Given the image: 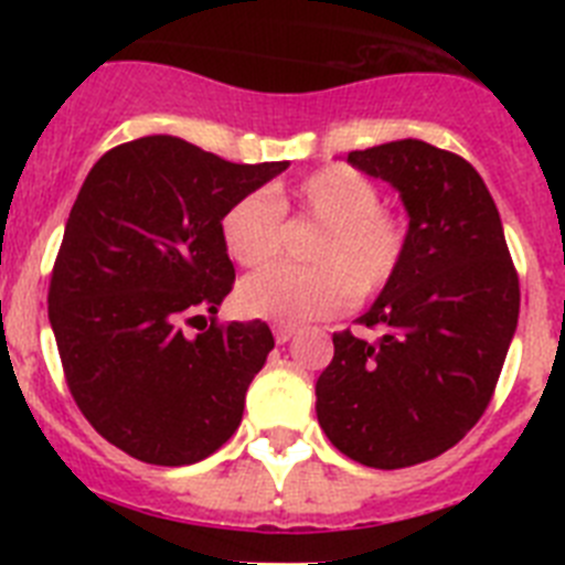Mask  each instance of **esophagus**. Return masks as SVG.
Instances as JSON below:
<instances>
[{"mask_svg": "<svg viewBox=\"0 0 565 565\" xmlns=\"http://www.w3.org/2000/svg\"><path fill=\"white\" fill-rule=\"evenodd\" d=\"M294 333H297L294 326H274V339H277V344H286Z\"/></svg>", "mask_w": 565, "mask_h": 565, "instance_id": "34e87169", "label": "esophagus"}]
</instances>
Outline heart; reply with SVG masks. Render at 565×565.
Returning <instances> with one entry per match:
<instances>
[{
  "label": "heart",
  "mask_w": 565,
  "mask_h": 565,
  "mask_svg": "<svg viewBox=\"0 0 565 565\" xmlns=\"http://www.w3.org/2000/svg\"><path fill=\"white\" fill-rule=\"evenodd\" d=\"M286 212L319 226L306 252L313 266H274L243 279L237 302L248 317L274 322L333 317L351 306L353 294L376 297L402 271L411 246L407 217L384 206L376 183L344 163L306 174L282 201L268 192L237 198L221 221L228 257L246 268L271 263Z\"/></svg>",
  "instance_id": "1"
}]
</instances>
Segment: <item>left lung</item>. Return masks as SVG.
<instances>
[{"instance_id": "1", "label": "left lung", "mask_w": 565, "mask_h": 565, "mask_svg": "<svg viewBox=\"0 0 565 565\" xmlns=\"http://www.w3.org/2000/svg\"><path fill=\"white\" fill-rule=\"evenodd\" d=\"M393 183L411 214L402 271L359 322L376 342L333 333L317 379V418L331 444L373 469L430 461L492 402L521 311L501 214L461 154L404 138L348 154Z\"/></svg>"}]
</instances>
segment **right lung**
Wrapping results in <instances>:
<instances>
[{"label":"right lung","mask_w":565,"mask_h":565,"mask_svg":"<svg viewBox=\"0 0 565 565\" xmlns=\"http://www.w3.org/2000/svg\"><path fill=\"white\" fill-rule=\"evenodd\" d=\"M286 167L147 135L89 169L50 274L47 317L78 411L127 456L183 467L239 427L274 337L259 319L214 317L234 286L221 221ZM203 312L210 326L189 340L180 326Z\"/></svg>","instance_id":"1"}]
</instances>
